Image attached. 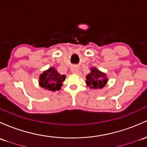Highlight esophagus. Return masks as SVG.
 Instances as JSON below:
<instances>
[{
	"label": "esophagus",
	"mask_w": 147,
	"mask_h": 147,
	"mask_svg": "<svg viewBox=\"0 0 147 147\" xmlns=\"http://www.w3.org/2000/svg\"><path fill=\"white\" fill-rule=\"evenodd\" d=\"M78 71H79V69H78L77 67H73L71 69L72 73H74V74H77L78 72Z\"/></svg>",
	"instance_id": "34e87169"
}]
</instances>
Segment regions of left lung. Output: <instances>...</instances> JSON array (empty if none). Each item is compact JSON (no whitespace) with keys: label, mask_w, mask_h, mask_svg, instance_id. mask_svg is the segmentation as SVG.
<instances>
[{"label":"left lung","mask_w":147,"mask_h":147,"mask_svg":"<svg viewBox=\"0 0 147 147\" xmlns=\"http://www.w3.org/2000/svg\"><path fill=\"white\" fill-rule=\"evenodd\" d=\"M107 75L95 68H92L90 73L86 76L87 85L94 89L102 88L107 83Z\"/></svg>","instance_id":"left-lung-1"}]
</instances>
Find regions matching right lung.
<instances>
[{"label": "right lung", "instance_id": "1", "mask_svg": "<svg viewBox=\"0 0 147 147\" xmlns=\"http://www.w3.org/2000/svg\"><path fill=\"white\" fill-rule=\"evenodd\" d=\"M65 78V75H61L55 70V68L50 67L48 70L42 72L40 76L39 84L42 88L48 90H59L61 89L62 82Z\"/></svg>", "mask_w": 147, "mask_h": 147}]
</instances>
